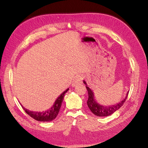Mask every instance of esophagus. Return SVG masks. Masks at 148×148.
Returning <instances> with one entry per match:
<instances>
[{
  "label": "esophagus",
  "instance_id": "1",
  "mask_svg": "<svg viewBox=\"0 0 148 148\" xmlns=\"http://www.w3.org/2000/svg\"><path fill=\"white\" fill-rule=\"evenodd\" d=\"M83 79V76L82 75H78V76H77V77L75 78V79L74 80V82H73V83L72 84V86H76V85H78V84H79L80 83H82Z\"/></svg>",
  "mask_w": 148,
  "mask_h": 148
}]
</instances>
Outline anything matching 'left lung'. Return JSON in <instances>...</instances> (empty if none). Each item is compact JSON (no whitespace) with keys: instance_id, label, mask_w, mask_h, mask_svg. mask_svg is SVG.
<instances>
[{"instance_id":"obj_1","label":"left lung","mask_w":148,"mask_h":148,"mask_svg":"<svg viewBox=\"0 0 148 148\" xmlns=\"http://www.w3.org/2000/svg\"><path fill=\"white\" fill-rule=\"evenodd\" d=\"M84 83L86 84V82L84 81ZM86 88L88 92V99L87 101L88 106L94 114L99 116V117H106V116H109L112 114L123 105L128 95V92L126 97L123 101L120 102L119 103H117V104L111 106H104L101 105L96 101L93 91L91 90V88H89L87 85L86 86Z\"/></svg>"}]
</instances>
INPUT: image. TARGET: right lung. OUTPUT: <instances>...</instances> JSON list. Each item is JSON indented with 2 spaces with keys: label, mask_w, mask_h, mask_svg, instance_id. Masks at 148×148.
I'll return each instance as SVG.
<instances>
[{
  "label": "right lung",
  "mask_w": 148,
  "mask_h": 148,
  "mask_svg": "<svg viewBox=\"0 0 148 148\" xmlns=\"http://www.w3.org/2000/svg\"><path fill=\"white\" fill-rule=\"evenodd\" d=\"M69 88L66 89L65 91L62 92L61 95L58 97L56 101H55L54 104L52 106L51 108L49 109L42 112H33L31 111L28 109H25V107L22 106V108L26 112V113L28 114L31 117H32L34 120L40 122H50V121L55 119L57 116L59 112L60 109L62 106V103L63 102L64 97L65 94L69 90Z\"/></svg>",
  "instance_id": "right-lung-1"
}]
</instances>
